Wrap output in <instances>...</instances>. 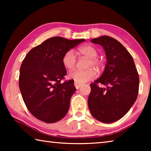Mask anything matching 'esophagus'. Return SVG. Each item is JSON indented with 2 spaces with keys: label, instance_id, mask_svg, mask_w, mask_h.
<instances>
[{
  "label": "esophagus",
  "instance_id": "34e87169",
  "mask_svg": "<svg viewBox=\"0 0 151 151\" xmlns=\"http://www.w3.org/2000/svg\"><path fill=\"white\" fill-rule=\"evenodd\" d=\"M75 86L76 89H79V88L81 87V86H82V84H80V83H75Z\"/></svg>",
  "mask_w": 151,
  "mask_h": 151
}]
</instances>
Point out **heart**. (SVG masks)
Here are the masks:
<instances>
[{"mask_svg": "<svg viewBox=\"0 0 151 151\" xmlns=\"http://www.w3.org/2000/svg\"><path fill=\"white\" fill-rule=\"evenodd\" d=\"M78 52L83 57L89 58L88 67L94 66L96 68H100L102 63L96 57L99 52L96 48L91 45H86L78 48ZM63 66L68 70H74L76 65V58L73 50H68L65 53L62 58ZM96 71L94 68H90L86 70H75L68 75V78L72 79L75 83H85L96 77Z\"/></svg>", "mask_w": 151, "mask_h": 151, "instance_id": "obj_1", "label": "heart"}]
</instances>
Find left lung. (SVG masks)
Here are the masks:
<instances>
[{
	"instance_id": "1",
	"label": "left lung",
	"mask_w": 151,
	"mask_h": 151,
	"mask_svg": "<svg viewBox=\"0 0 151 151\" xmlns=\"http://www.w3.org/2000/svg\"><path fill=\"white\" fill-rule=\"evenodd\" d=\"M91 41L104 48L107 63L102 76L90 85L88 108L94 118L111 123L123 117L136 101L139 75L132 56L118 40L102 36ZM99 83L107 88H100Z\"/></svg>"
}]
</instances>
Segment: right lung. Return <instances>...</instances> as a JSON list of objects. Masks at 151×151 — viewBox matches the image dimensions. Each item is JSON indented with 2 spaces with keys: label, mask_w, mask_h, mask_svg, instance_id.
<instances>
[{
  "label": "right lung",
  "mask_w": 151,
  "mask_h": 151,
  "mask_svg": "<svg viewBox=\"0 0 151 151\" xmlns=\"http://www.w3.org/2000/svg\"><path fill=\"white\" fill-rule=\"evenodd\" d=\"M85 39L55 37L32 48L20 68L19 88L30 113L47 123L65 116L76 91L74 81L62 82L66 75L62 58L65 53Z\"/></svg>",
  "instance_id": "1"
}]
</instances>
